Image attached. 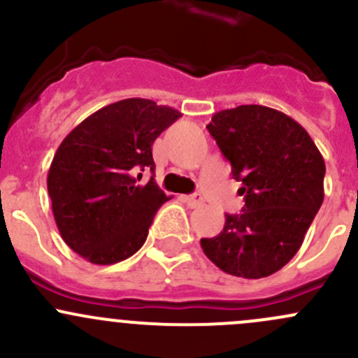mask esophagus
Returning <instances> with one entry per match:
<instances>
[{"label": "esophagus", "instance_id": "34e87169", "mask_svg": "<svg viewBox=\"0 0 358 358\" xmlns=\"http://www.w3.org/2000/svg\"><path fill=\"white\" fill-rule=\"evenodd\" d=\"M182 201L187 202L190 208H197V206H201L202 202H204L201 194H192V196H182Z\"/></svg>", "mask_w": 358, "mask_h": 358}]
</instances>
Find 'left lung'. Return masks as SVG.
I'll use <instances>...</instances> for the list:
<instances>
[{"instance_id":"left-lung-1","label":"left lung","mask_w":358,"mask_h":358,"mask_svg":"<svg viewBox=\"0 0 358 358\" xmlns=\"http://www.w3.org/2000/svg\"><path fill=\"white\" fill-rule=\"evenodd\" d=\"M206 128L243 182L244 208L225 215L218 236L201 239L202 251L230 275H272L298 252L322 206V154L301 124L265 106L220 110Z\"/></svg>"}]
</instances>
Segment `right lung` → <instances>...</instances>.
<instances>
[{"instance_id": "obj_1", "label": "right lung", "mask_w": 358, "mask_h": 358, "mask_svg": "<svg viewBox=\"0 0 358 358\" xmlns=\"http://www.w3.org/2000/svg\"><path fill=\"white\" fill-rule=\"evenodd\" d=\"M178 110L147 99L102 107L76 126L57 149L48 194L57 227L72 251L95 265H112L143 246L157 209L169 197L154 176V140Z\"/></svg>"}]
</instances>
